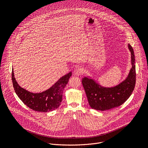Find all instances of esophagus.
Here are the masks:
<instances>
[{"label": "esophagus", "mask_w": 148, "mask_h": 148, "mask_svg": "<svg viewBox=\"0 0 148 148\" xmlns=\"http://www.w3.org/2000/svg\"><path fill=\"white\" fill-rule=\"evenodd\" d=\"M83 69L82 67H80V66H78V67H77L74 70V74L77 75H79L81 74H82L83 73Z\"/></svg>", "instance_id": "1"}]
</instances>
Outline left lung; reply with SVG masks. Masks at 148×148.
<instances>
[{
    "label": "left lung",
    "instance_id": "obj_1",
    "mask_svg": "<svg viewBox=\"0 0 148 148\" xmlns=\"http://www.w3.org/2000/svg\"><path fill=\"white\" fill-rule=\"evenodd\" d=\"M131 53L132 69L126 79L112 88L102 87L93 79L88 77L82 78L90 106L92 109L105 111L118 107L123 103L132 94L136 82V70L134 49L129 45Z\"/></svg>",
    "mask_w": 148,
    "mask_h": 148
}]
</instances>
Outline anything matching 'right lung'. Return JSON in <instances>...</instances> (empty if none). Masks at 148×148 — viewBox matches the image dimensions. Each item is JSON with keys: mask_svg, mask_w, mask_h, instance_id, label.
Instances as JSON below:
<instances>
[{"mask_svg": "<svg viewBox=\"0 0 148 148\" xmlns=\"http://www.w3.org/2000/svg\"><path fill=\"white\" fill-rule=\"evenodd\" d=\"M71 72L62 76L49 90L41 93H32L21 88L16 82L12 70V79L15 92L22 102L30 109L38 112H46L57 109L62 101V92Z\"/></svg>", "mask_w": 148, "mask_h": 148, "instance_id": "right-lung-1", "label": "right lung"}]
</instances>
